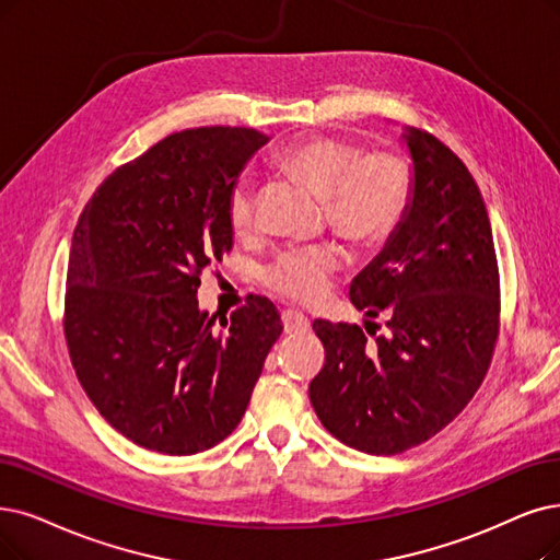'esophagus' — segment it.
Masks as SVG:
<instances>
[{
  "mask_svg": "<svg viewBox=\"0 0 560 560\" xmlns=\"http://www.w3.org/2000/svg\"><path fill=\"white\" fill-rule=\"evenodd\" d=\"M282 326L287 332H305L310 328V319L303 315L301 310H284Z\"/></svg>",
  "mask_w": 560,
  "mask_h": 560,
  "instance_id": "obj_1",
  "label": "esophagus"
}]
</instances>
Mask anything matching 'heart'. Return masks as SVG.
Returning <instances> with one entry per match:
<instances>
[{"label": "heart", "mask_w": 560, "mask_h": 560, "mask_svg": "<svg viewBox=\"0 0 560 560\" xmlns=\"http://www.w3.org/2000/svg\"><path fill=\"white\" fill-rule=\"evenodd\" d=\"M276 163L312 192L324 197L328 228L351 243L386 238L405 213L411 195V167L397 151H368L338 136H312L278 151ZM228 220L236 236L257 228V186L241 176L228 197ZM342 255L332 245L292 248L264 268V282L294 301L326 294Z\"/></svg>", "instance_id": "b5f03b06"}]
</instances>
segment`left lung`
<instances>
[{"mask_svg": "<svg viewBox=\"0 0 560 560\" xmlns=\"http://www.w3.org/2000/svg\"><path fill=\"white\" fill-rule=\"evenodd\" d=\"M413 195L349 299L376 324L315 319L326 363L310 382L324 428L349 448L397 455L453 422L489 370L501 328L499 261L471 172L428 130L407 128Z\"/></svg>", "mask_w": 560, "mask_h": 560, "instance_id": "1", "label": "left lung"}]
</instances>
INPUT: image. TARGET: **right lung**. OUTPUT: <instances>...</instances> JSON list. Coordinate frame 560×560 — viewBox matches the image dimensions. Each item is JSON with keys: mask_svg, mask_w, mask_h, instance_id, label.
<instances>
[{"mask_svg": "<svg viewBox=\"0 0 560 560\" xmlns=\"http://www.w3.org/2000/svg\"><path fill=\"white\" fill-rule=\"evenodd\" d=\"M266 142L241 126L172 132L112 172L78 220L66 347L98 413L147 451L195 455L228 439L282 332L264 296L220 326L197 307L199 276L232 248L230 190Z\"/></svg>", "mask_w": 560, "mask_h": 560, "instance_id": "obj_1", "label": "right lung"}]
</instances>
